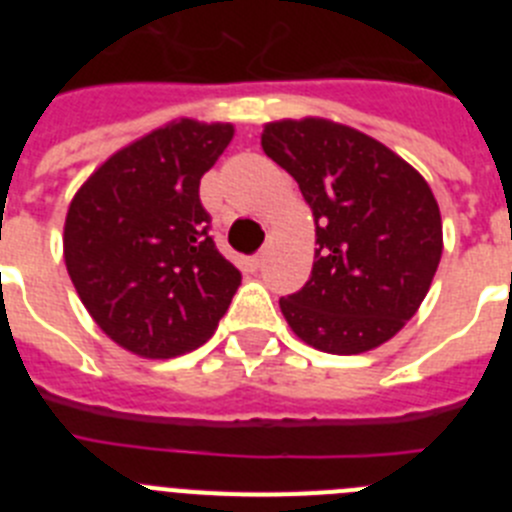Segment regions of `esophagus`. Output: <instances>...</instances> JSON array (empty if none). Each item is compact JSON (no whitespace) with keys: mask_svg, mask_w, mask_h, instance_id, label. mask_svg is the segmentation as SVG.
Returning a JSON list of instances; mask_svg holds the SVG:
<instances>
[{"mask_svg":"<svg viewBox=\"0 0 512 512\" xmlns=\"http://www.w3.org/2000/svg\"><path fill=\"white\" fill-rule=\"evenodd\" d=\"M266 256H269V251H266V248H264V251L256 253V256H251V266H253V269H261V266L266 264Z\"/></svg>","mask_w":512,"mask_h":512,"instance_id":"obj_1","label":"esophagus"}]
</instances>
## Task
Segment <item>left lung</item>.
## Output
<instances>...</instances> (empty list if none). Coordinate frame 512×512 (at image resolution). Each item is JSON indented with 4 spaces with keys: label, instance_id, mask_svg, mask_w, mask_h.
Wrapping results in <instances>:
<instances>
[{
    "label": "left lung",
    "instance_id": "obj_1",
    "mask_svg": "<svg viewBox=\"0 0 512 512\" xmlns=\"http://www.w3.org/2000/svg\"><path fill=\"white\" fill-rule=\"evenodd\" d=\"M261 148L295 176L315 220L312 277L279 300L289 328L338 356L387 343L418 312L441 261L428 182L372 135L325 117L266 122Z\"/></svg>",
    "mask_w": 512,
    "mask_h": 512
}]
</instances>
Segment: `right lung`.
Listing matches in <instances>:
<instances>
[{"label": "right lung", "instance_id": "add662e5", "mask_svg": "<svg viewBox=\"0 0 512 512\" xmlns=\"http://www.w3.org/2000/svg\"><path fill=\"white\" fill-rule=\"evenodd\" d=\"M230 122L179 117L97 166L71 200L63 259L94 323L143 359L194 351L215 333L241 271L212 243L200 179Z\"/></svg>", "mask_w": 512, "mask_h": 512}]
</instances>
